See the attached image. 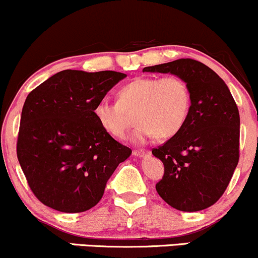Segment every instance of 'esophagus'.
Instances as JSON below:
<instances>
[{"mask_svg":"<svg viewBox=\"0 0 258 258\" xmlns=\"http://www.w3.org/2000/svg\"><path fill=\"white\" fill-rule=\"evenodd\" d=\"M149 152H147V150H135L133 152V155L137 156V158H144V156L149 155Z\"/></svg>","mask_w":258,"mask_h":258,"instance_id":"1","label":"esophagus"}]
</instances>
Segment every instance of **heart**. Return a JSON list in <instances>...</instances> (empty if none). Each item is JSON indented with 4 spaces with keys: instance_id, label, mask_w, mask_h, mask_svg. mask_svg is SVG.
<instances>
[{
    "instance_id": "obj_1",
    "label": "heart",
    "mask_w": 258,
    "mask_h": 258,
    "mask_svg": "<svg viewBox=\"0 0 258 258\" xmlns=\"http://www.w3.org/2000/svg\"><path fill=\"white\" fill-rule=\"evenodd\" d=\"M189 108L190 93L182 79L138 78L121 88L119 102L106 98L98 100L93 114L104 131L121 138L128 127L126 111L137 109L138 126L131 135V141L144 144L155 136L170 138L177 135L188 119Z\"/></svg>"
}]
</instances>
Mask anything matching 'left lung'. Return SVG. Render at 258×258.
<instances>
[{
	"instance_id": "8db88e82",
	"label": "left lung",
	"mask_w": 258,
	"mask_h": 258,
	"mask_svg": "<svg viewBox=\"0 0 258 258\" xmlns=\"http://www.w3.org/2000/svg\"><path fill=\"white\" fill-rule=\"evenodd\" d=\"M171 74L190 93L188 119L164 146L152 150L165 166L156 191L184 212L207 209L224 193L239 161L240 116L226 82L205 64L177 59L143 73Z\"/></svg>"
}]
</instances>
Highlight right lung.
<instances>
[{
    "mask_svg": "<svg viewBox=\"0 0 258 258\" xmlns=\"http://www.w3.org/2000/svg\"><path fill=\"white\" fill-rule=\"evenodd\" d=\"M126 74L63 70L26 97L17 155L41 203L67 214L92 209L120 162L132 154L94 117L97 102Z\"/></svg>",
    "mask_w": 258,
    "mask_h": 258,
    "instance_id": "right-lung-1",
    "label": "right lung"
}]
</instances>
